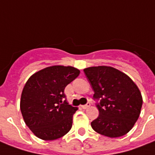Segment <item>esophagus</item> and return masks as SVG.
I'll use <instances>...</instances> for the list:
<instances>
[{
  "instance_id": "esophagus-1",
  "label": "esophagus",
  "mask_w": 155,
  "mask_h": 155,
  "mask_svg": "<svg viewBox=\"0 0 155 155\" xmlns=\"http://www.w3.org/2000/svg\"><path fill=\"white\" fill-rule=\"evenodd\" d=\"M90 106H91V104H90V103H87V104H85V105H81V107L82 109H86V108H88Z\"/></svg>"
}]
</instances>
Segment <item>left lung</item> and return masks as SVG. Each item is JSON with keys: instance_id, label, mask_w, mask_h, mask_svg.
<instances>
[{"instance_id": "8db88e82", "label": "left lung", "mask_w": 155, "mask_h": 155, "mask_svg": "<svg viewBox=\"0 0 155 155\" xmlns=\"http://www.w3.org/2000/svg\"><path fill=\"white\" fill-rule=\"evenodd\" d=\"M94 91V99H100L98 118L91 127L98 134L119 137L128 134L137 120L142 106L141 91L127 74L111 66L83 69Z\"/></svg>"}]
</instances>
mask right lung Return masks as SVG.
Instances as JSON below:
<instances>
[{"mask_svg":"<svg viewBox=\"0 0 155 155\" xmlns=\"http://www.w3.org/2000/svg\"><path fill=\"white\" fill-rule=\"evenodd\" d=\"M80 74L72 66L53 65L29 78L21 92L20 109L25 123L44 141L64 136L71 129L78 107L67 103L64 88Z\"/></svg>","mask_w":155,"mask_h":155,"instance_id":"right-lung-1","label":"right lung"}]
</instances>
